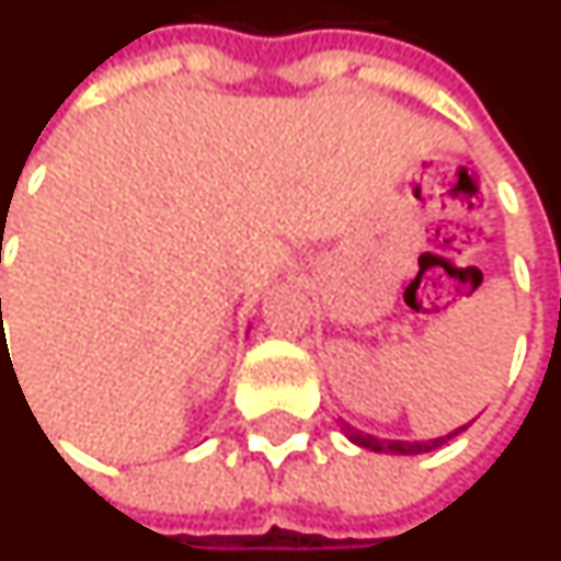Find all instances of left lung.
I'll use <instances>...</instances> for the list:
<instances>
[{
	"label": "left lung",
	"mask_w": 561,
	"mask_h": 561,
	"mask_svg": "<svg viewBox=\"0 0 561 561\" xmlns=\"http://www.w3.org/2000/svg\"><path fill=\"white\" fill-rule=\"evenodd\" d=\"M471 425V422H468ZM468 425H461V428H455V432H448V435H442V438H428V442H399V438H377V435H367V432H360V428H354V425H347L344 422V435L354 442V445H360V448H370V451H383V455H425V451H435V448H442L448 438H455L458 432H465Z\"/></svg>",
	"instance_id": "left-lung-1"
}]
</instances>
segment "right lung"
<instances>
[{"label": "right lung", "instance_id": "right-lung-1", "mask_svg": "<svg viewBox=\"0 0 561 561\" xmlns=\"http://www.w3.org/2000/svg\"><path fill=\"white\" fill-rule=\"evenodd\" d=\"M0 305H2V301H0Z\"/></svg>", "mask_w": 561, "mask_h": 561}]
</instances>
